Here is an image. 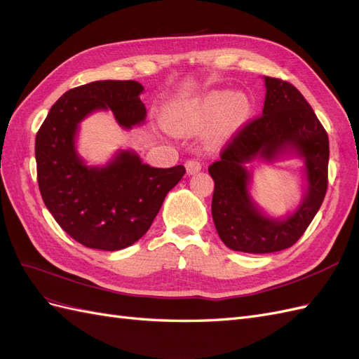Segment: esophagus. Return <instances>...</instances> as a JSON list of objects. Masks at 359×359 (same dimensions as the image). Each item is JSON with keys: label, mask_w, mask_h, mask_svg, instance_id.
Masks as SVG:
<instances>
[{"label": "esophagus", "mask_w": 359, "mask_h": 359, "mask_svg": "<svg viewBox=\"0 0 359 359\" xmlns=\"http://www.w3.org/2000/svg\"><path fill=\"white\" fill-rule=\"evenodd\" d=\"M184 167H187L188 175H195V172H198L201 170V163L198 159H188L187 163H184Z\"/></svg>", "instance_id": "1"}]
</instances>
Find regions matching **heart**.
Instances as JSON below:
<instances>
[{"instance_id": "b5f03b06", "label": "heart", "mask_w": 359, "mask_h": 359, "mask_svg": "<svg viewBox=\"0 0 359 359\" xmlns=\"http://www.w3.org/2000/svg\"><path fill=\"white\" fill-rule=\"evenodd\" d=\"M248 111L249 101L245 95H229L228 92L215 90L192 104L171 109L167 122L172 131L184 134L198 130L201 125L209 122L216 114L213 137L221 138L234 131L245 121Z\"/></svg>"}]
</instances>
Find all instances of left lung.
I'll list each match as a JSON object with an SVG mask.
<instances>
[{
    "instance_id": "left-lung-1",
    "label": "left lung",
    "mask_w": 359,
    "mask_h": 359,
    "mask_svg": "<svg viewBox=\"0 0 359 359\" xmlns=\"http://www.w3.org/2000/svg\"><path fill=\"white\" fill-rule=\"evenodd\" d=\"M262 114L229 137L221 158L209 167L215 180L212 216L225 245L248 253H271L291 248L304 234L325 198L330 142L313 109L294 85L265 77ZM306 159L309 191L299 210L283 222L265 218L247 192L248 173L242 164L261 156L271 160L287 146Z\"/></svg>"
}]
</instances>
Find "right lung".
Returning <instances> with one entry per match:
<instances>
[{"instance_id":"1","label":"right lung","mask_w":359,"mask_h":359,"mask_svg":"<svg viewBox=\"0 0 359 359\" xmlns=\"http://www.w3.org/2000/svg\"><path fill=\"white\" fill-rule=\"evenodd\" d=\"M143 86L134 80H100L67 90L36 135L37 182L55 221L80 245L119 250L142 238L165 195L183 177V165L155 168L133 152L107 167H86L76 154L77 125L90 111L110 109L131 128L146 118Z\"/></svg>"}]
</instances>
